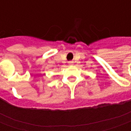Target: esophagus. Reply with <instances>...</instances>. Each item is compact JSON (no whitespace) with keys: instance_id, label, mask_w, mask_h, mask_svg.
Segmentation results:
<instances>
[{"instance_id":"esophagus-1","label":"esophagus","mask_w":131,"mask_h":131,"mask_svg":"<svg viewBox=\"0 0 131 131\" xmlns=\"http://www.w3.org/2000/svg\"><path fill=\"white\" fill-rule=\"evenodd\" d=\"M69 64L70 65H72V64H73V62H69Z\"/></svg>"}]
</instances>
